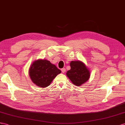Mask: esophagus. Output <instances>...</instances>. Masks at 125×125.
I'll return each mask as SVG.
<instances>
[{
	"label": "esophagus",
	"instance_id": "34e87169",
	"mask_svg": "<svg viewBox=\"0 0 125 125\" xmlns=\"http://www.w3.org/2000/svg\"><path fill=\"white\" fill-rule=\"evenodd\" d=\"M61 71L62 73H64L66 71V69L65 68H63L61 69Z\"/></svg>",
	"mask_w": 125,
	"mask_h": 125
}]
</instances>
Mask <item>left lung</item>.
<instances>
[{"label": "left lung", "instance_id": "left-lung-1", "mask_svg": "<svg viewBox=\"0 0 125 125\" xmlns=\"http://www.w3.org/2000/svg\"><path fill=\"white\" fill-rule=\"evenodd\" d=\"M71 69L67 71L66 75L75 85L80 86L84 83L90 77V71L85 64L81 61H72Z\"/></svg>", "mask_w": 125, "mask_h": 125}]
</instances>
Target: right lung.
Returning <instances> with one entry per match:
<instances>
[{
	"instance_id": "obj_1",
	"label": "right lung",
	"mask_w": 125,
	"mask_h": 125,
	"mask_svg": "<svg viewBox=\"0 0 125 125\" xmlns=\"http://www.w3.org/2000/svg\"><path fill=\"white\" fill-rule=\"evenodd\" d=\"M61 72L49 61L40 60L35 61L30 68V78L34 84L41 88L49 86L56 76Z\"/></svg>"
}]
</instances>
